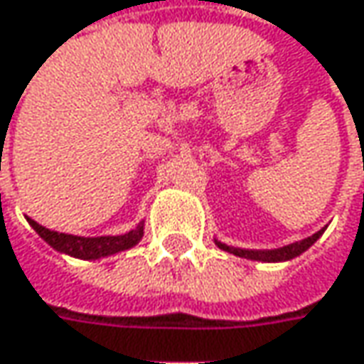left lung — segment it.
I'll list each match as a JSON object with an SVG mask.
<instances>
[{"instance_id": "1", "label": "left lung", "mask_w": 364, "mask_h": 364, "mask_svg": "<svg viewBox=\"0 0 364 364\" xmlns=\"http://www.w3.org/2000/svg\"><path fill=\"white\" fill-rule=\"evenodd\" d=\"M321 233H323V229H321V231H316V233L311 235V237L302 240V242H296V244H289V246H283V248H277V250L231 248V246H225V244H220V242H216V246H218L220 250H225V252L235 254V256L250 258V260H260V262H281V260H291V258L300 256L302 252H306V250L311 248L314 242L318 240V235H321Z\"/></svg>"}]
</instances>
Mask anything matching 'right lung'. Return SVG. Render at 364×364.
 Returning <instances> with one entry per match:
<instances>
[{
  "instance_id": "add662e5",
  "label": "right lung",
  "mask_w": 364,
  "mask_h": 364,
  "mask_svg": "<svg viewBox=\"0 0 364 364\" xmlns=\"http://www.w3.org/2000/svg\"><path fill=\"white\" fill-rule=\"evenodd\" d=\"M31 223V227L50 244L51 248L58 252L70 254L75 258H83V260H95V258H104L116 252L133 248L141 237H144V223H139L133 231L124 233V235H106V237H79V235H68V233H58L50 231L43 225H39L33 218H26Z\"/></svg>"
}]
</instances>
